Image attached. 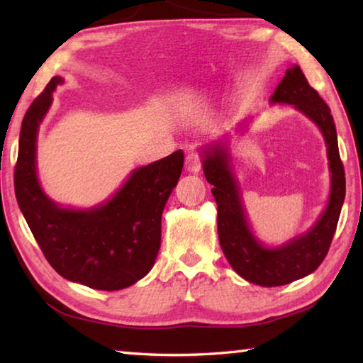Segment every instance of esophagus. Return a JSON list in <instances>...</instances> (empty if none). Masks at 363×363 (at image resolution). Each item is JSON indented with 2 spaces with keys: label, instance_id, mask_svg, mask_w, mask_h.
<instances>
[{
  "label": "esophagus",
  "instance_id": "34e87169",
  "mask_svg": "<svg viewBox=\"0 0 363 363\" xmlns=\"http://www.w3.org/2000/svg\"><path fill=\"white\" fill-rule=\"evenodd\" d=\"M201 168V155L199 152H190L186 157V169L190 173H199Z\"/></svg>",
  "mask_w": 363,
  "mask_h": 363
}]
</instances>
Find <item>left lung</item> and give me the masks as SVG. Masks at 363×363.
<instances>
[{"instance_id": "8db88e82", "label": "left lung", "mask_w": 363, "mask_h": 363, "mask_svg": "<svg viewBox=\"0 0 363 363\" xmlns=\"http://www.w3.org/2000/svg\"><path fill=\"white\" fill-rule=\"evenodd\" d=\"M272 104H291L320 128L331 171L330 200L320 219L309 232L277 248H267L251 232L245 214L240 189L230 169L225 147H206L203 171L218 203L219 243L233 270L251 284L280 286L314 272L327 256L340 219L346 177L337 150V136L330 107L307 82L299 65L288 69L270 97Z\"/></svg>"}]
</instances>
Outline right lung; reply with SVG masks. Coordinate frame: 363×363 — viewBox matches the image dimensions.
Instances as JSON below:
<instances>
[{"label":"right lung","mask_w":363,"mask_h":363,"mask_svg":"<svg viewBox=\"0 0 363 363\" xmlns=\"http://www.w3.org/2000/svg\"><path fill=\"white\" fill-rule=\"evenodd\" d=\"M60 83V77L51 78L22 120L14 169L17 203L59 275L94 290H123L145 277L155 262L162 213L182 173L184 152L134 169L118 192L99 206H59L43 192L36 176V134Z\"/></svg>","instance_id":"add662e5"}]
</instances>
